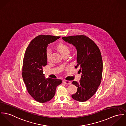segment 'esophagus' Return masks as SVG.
<instances>
[{
  "mask_svg": "<svg viewBox=\"0 0 126 126\" xmlns=\"http://www.w3.org/2000/svg\"><path fill=\"white\" fill-rule=\"evenodd\" d=\"M63 82L65 84H70L71 83V82L69 80H63Z\"/></svg>",
  "mask_w": 126,
  "mask_h": 126,
  "instance_id": "obj_1",
  "label": "esophagus"
}]
</instances>
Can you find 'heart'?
Segmentation results:
<instances>
[{
  "label": "heart",
  "mask_w": 126,
  "mask_h": 126,
  "mask_svg": "<svg viewBox=\"0 0 126 126\" xmlns=\"http://www.w3.org/2000/svg\"><path fill=\"white\" fill-rule=\"evenodd\" d=\"M57 49L62 55L66 53H69V48L68 47L63 43H59L57 46ZM51 53L52 50L51 48H50L49 47H47L46 50V56L47 59L48 61L50 59Z\"/></svg>",
  "instance_id": "1"
}]
</instances>
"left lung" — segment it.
<instances>
[{"label":"left lung","instance_id":"obj_1","mask_svg":"<svg viewBox=\"0 0 126 126\" xmlns=\"http://www.w3.org/2000/svg\"><path fill=\"white\" fill-rule=\"evenodd\" d=\"M62 39L71 44L77 49V65L81 72L80 80L78 83L73 81L72 84L77 91L72 94L73 99L84 102L95 93L101 81L103 62L100 51L96 44L85 35L63 37Z\"/></svg>","mask_w":126,"mask_h":126}]
</instances>
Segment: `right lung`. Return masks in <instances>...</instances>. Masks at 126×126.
I'll return each instance as SVG.
<instances>
[{
  "label": "right lung",
  "instance_id": "right-lung-1",
  "mask_svg": "<svg viewBox=\"0 0 126 126\" xmlns=\"http://www.w3.org/2000/svg\"><path fill=\"white\" fill-rule=\"evenodd\" d=\"M59 36L41 35L34 38L25 51L22 67V77L27 90L37 102L45 103L52 99L56 87L62 81L50 78L46 79L43 67L47 64L46 50L47 46Z\"/></svg>",
  "mask_w": 126,
  "mask_h": 126
}]
</instances>
